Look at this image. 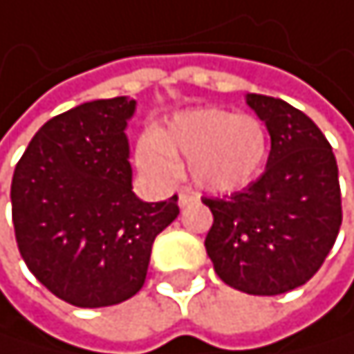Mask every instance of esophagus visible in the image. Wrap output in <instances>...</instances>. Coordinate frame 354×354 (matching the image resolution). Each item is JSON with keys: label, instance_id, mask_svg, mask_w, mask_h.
Here are the masks:
<instances>
[{"label": "esophagus", "instance_id": "1", "mask_svg": "<svg viewBox=\"0 0 354 354\" xmlns=\"http://www.w3.org/2000/svg\"><path fill=\"white\" fill-rule=\"evenodd\" d=\"M197 201H199V197L193 195V193H180V197H178V205H180V207L193 205V203H197Z\"/></svg>", "mask_w": 354, "mask_h": 354}]
</instances>
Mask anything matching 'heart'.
Here are the masks:
<instances>
[{
    "instance_id": "obj_1",
    "label": "heart",
    "mask_w": 354,
    "mask_h": 354,
    "mask_svg": "<svg viewBox=\"0 0 354 354\" xmlns=\"http://www.w3.org/2000/svg\"><path fill=\"white\" fill-rule=\"evenodd\" d=\"M136 155L140 169L161 185L178 178V157H187L199 189L233 193L250 185L264 165L268 130L254 115L205 106L176 115L165 132L145 134Z\"/></svg>"
}]
</instances>
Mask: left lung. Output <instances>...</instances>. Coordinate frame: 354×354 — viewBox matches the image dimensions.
I'll return each instance as SVG.
<instances>
[{
	"instance_id": "1",
	"label": "left lung",
	"mask_w": 354,
	"mask_h": 354,
	"mask_svg": "<svg viewBox=\"0 0 354 354\" xmlns=\"http://www.w3.org/2000/svg\"><path fill=\"white\" fill-rule=\"evenodd\" d=\"M266 123V169L243 191L203 199L214 214L205 250L220 279L239 292L277 296L321 268L342 224L334 151L310 117L281 98L248 94Z\"/></svg>"
}]
</instances>
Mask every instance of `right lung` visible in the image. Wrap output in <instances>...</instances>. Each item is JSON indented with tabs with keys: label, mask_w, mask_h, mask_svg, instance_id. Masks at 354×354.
I'll list each match as a JSON object with an SVG mask.
<instances>
[{
	"label": "right lung",
	"mask_w": 354,
	"mask_h": 354,
	"mask_svg": "<svg viewBox=\"0 0 354 354\" xmlns=\"http://www.w3.org/2000/svg\"><path fill=\"white\" fill-rule=\"evenodd\" d=\"M136 100L84 102L33 136L12 178L20 256L54 296L82 306L140 292L155 237L180 214L178 197L147 203L132 191L125 125Z\"/></svg>",
	"instance_id": "add662e5"
}]
</instances>
